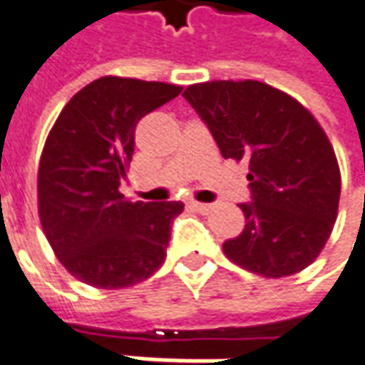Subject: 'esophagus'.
Instances as JSON below:
<instances>
[{
  "mask_svg": "<svg viewBox=\"0 0 365 365\" xmlns=\"http://www.w3.org/2000/svg\"><path fill=\"white\" fill-rule=\"evenodd\" d=\"M192 206H194L200 214H207V212H212V207H214L212 204H202V202H194Z\"/></svg>",
  "mask_w": 365,
  "mask_h": 365,
  "instance_id": "obj_1",
  "label": "esophagus"
}]
</instances>
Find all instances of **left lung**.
Instances as JSON below:
<instances>
[{
	"label": "left lung",
	"mask_w": 365,
	"mask_h": 365,
	"mask_svg": "<svg viewBox=\"0 0 365 365\" xmlns=\"http://www.w3.org/2000/svg\"><path fill=\"white\" fill-rule=\"evenodd\" d=\"M183 96L222 158L248 163L252 204H240L245 230L222 245L224 255L267 279L307 269L331 236L341 194L337 158L317 119L258 81L200 82Z\"/></svg>",
	"instance_id": "obj_1"
}]
</instances>
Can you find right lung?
<instances>
[{"label": "right lung", "instance_id": "right-lung-1", "mask_svg": "<svg viewBox=\"0 0 365 365\" xmlns=\"http://www.w3.org/2000/svg\"><path fill=\"white\" fill-rule=\"evenodd\" d=\"M182 86L103 76L66 103L48 133L38 168V214L58 260L96 289L149 279L165 260L182 202H129L119 192L135 127Z\"/></svg>", "mask_w": 365, "mask_h": 365}]
</instances>
